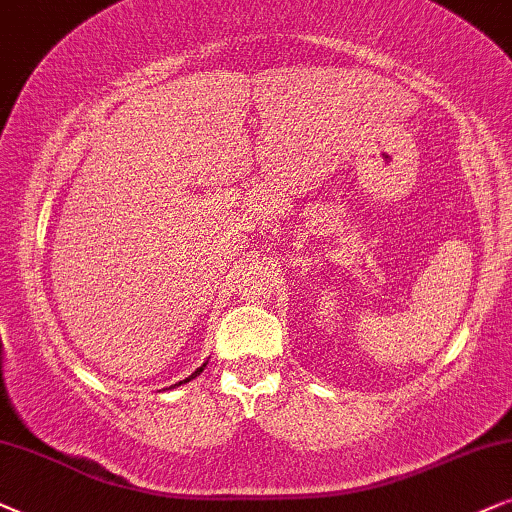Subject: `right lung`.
Returning <instances> with one entry per match:
<instances>
[{"label":"right lung","mask_w":512,"mask_h":512,"mask_svg":"<svg viewBox=\"0 0 512 512\" xmlns=\"http://www.w3.org/2000/svg\"><path fill=\"white\" fill-rule=\"evenodd\" d=\"M206 365H208V360H206V363H203L201 367H196V372H192V374H189V377H187L185 381H177V384H173V386H170V388H175V386H182V384H187V381H192L194 377H199V374H201L203 370H206ZM163 391H166V388H163Z\"/></svg>","instance_id":"1"}]
</instances>
